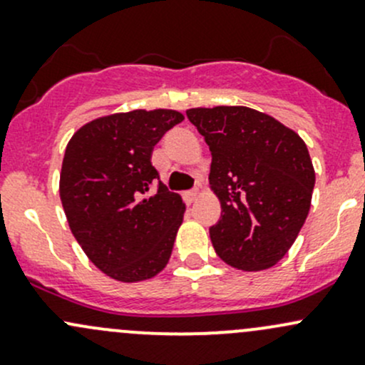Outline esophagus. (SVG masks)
I'll list each match as a JSON object with an SVG mask.
<instances>
[{"instance_id": "1", "label": "esophagus", "mask_w": 365, "mask_h": 365, "mask_svg": "<svg viewBox=\"0 0 365 365\" xmlns=\"http://www.w3.org/2000/svg\"><path fill=\"white\" fill-rule=\"evenodd\" d=\"M197 196H200V192H197V190H187V192L183 194V197H185V203L187 205H192L194 201L197 200Z\"/></svg>"}]
</instances>
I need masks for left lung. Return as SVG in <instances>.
Segmentation results:
<instances>
[{
	"instance_id": "8db88e82",
	"label": "left lung",
	"mask_w": 365,
	"mask_h": 365,
	"mask_svg": "<svg viewBox=\"0 0 365 365\" xmlns=\"http://www.w3.org/2000/svg\"><path fill=\"white\" fill-rule=\"evenodd\" d=\"M187 118L212 153L208 180L220 201L213 249L238 270L274 267L311 208L316 178L307 146L275 118L244 106L189 109Z\"/></svg>"
}]
</instances>
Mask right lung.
Segmentation results:
<instances>
[{"instance_id": "1", "label": "right lung", "mask_w": 365, "mask_h": 365, "mask_svg": "<svg viewBox=\"0 0 365 365\" xmlns=\"http://www.w3.org/2000/svg\"><path fill=\"white\" fill-rule=\"evenodd\" d=\"M180 121L171 109L111 114L81 127L65 150L60 196L68 226L116 281L152 279L171 257L185 205L159 182L152 152Z\"/></svg>"}]
</instances>
